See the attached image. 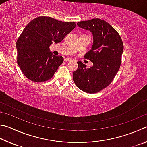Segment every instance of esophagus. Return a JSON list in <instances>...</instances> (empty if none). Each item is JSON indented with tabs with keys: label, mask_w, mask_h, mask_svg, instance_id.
I'll list each match as a JSON object with an SVG mask.
<instances>
[{
	"label": "esophagus",
	"mask_w": 147,
	"mask_h": 147,
	"mask_svg": "<svg viewBox=\"0 0 147 147\" xmlns=\"http://www.w3.org/2000/svg\"><path fill=\"white\" fill-rule=\"evenodd\" d=\"M71 60H72V59H70V58H65V59H64V61H66V62H70V61H71Z\"/></svg>",
	"instance_id": "1"
}]
</instances>
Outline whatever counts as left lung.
I'll list each match as a JSON object with an SVG mask.
<instances>
[{"mask_svg":"<svg viewBox=\"0 0 147 147\" xmlns=\"http://www.w3.org/2000/svg\"><path fill=\"white\" fill-rule=\"evenodd\" d=\"M77 24L93 35L91 50L85 57L93 63L87 68L81 61L74 72V81L78 88L88 94L97 93L111 83L121 65L123 51L121 38L114 28L100 19L78 22Z\"/></svg>","mask_w":147,"mask_h":147,"instance_id":"8db88e82","label":"left lung"}]
</instances>
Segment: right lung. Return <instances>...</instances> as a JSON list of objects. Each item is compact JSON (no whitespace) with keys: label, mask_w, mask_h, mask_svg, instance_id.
<instances>
[{"label":"right lung","mask_w":147,"mask_h":147,"mask_svg":"<svg viewBox=\"0 0 147 147\" xmlns=\"http://www.w3.org/2000/svg\"><path fill=\"white\" fill-rule=\"evenodd\" d=\"M76 25L49 17H38L28 23L16 43L17 63L27 78L42 82L52 78L64 59L54 55L49 47L61 42Z\"/></svg>","instance_id":"right-lung-1"}]
</instances>
